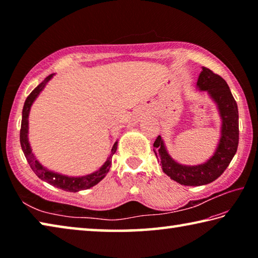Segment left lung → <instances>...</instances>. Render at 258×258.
Returning a JSON list of instances; mask_svg holds the SVG:
<instances>
[{
	"label": "left lung",
	"mask_w": 258,
	"mask_h": 258,
	"mask_svg": "<svg viewBox=\"0 0 258 258\" xmlns=\"http://www.w3.org/2000/svg\"><path fill=\"white\" fill-rule=\"evenodd\" d=\"M197 86L200 91H206L215 101L222 119L221 139L214 155L206 163L186 166L178 164L168 155L160 135L154 143V152L166 175L189 186L208 184L220 177L234 157L239 143L238 106L226 82L211 69L203 67Z\"/></svg>",
	"instance_id": "1"
}]
</instances>
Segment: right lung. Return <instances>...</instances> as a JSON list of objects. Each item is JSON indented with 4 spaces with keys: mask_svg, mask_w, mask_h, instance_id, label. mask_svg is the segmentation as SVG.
Listing matches in <instances>:
<instances>
[{
    "mask_svg": "<svg viewBox=\"0 0 258 258\" xmlns=\"http://www.w3.org/2000/svg\"><path fill=\"white\" fill-rule=\"evenodd\" d=\"M53 75L54 74H51V75L47 76L40 85H37L36 87H35V89L32 91V93L28 95L27 99H26L24 108H23V118H21V128H20L21 149H23V151H24V155L26 157V159H27V161H28L30 168L33 169V172L36 174V175L40 177L41 180L47 182L49 184L53 185L55 187H58V189L69 191V192H77L81 190L90 189V187H92L95 184H98V183L107 175V173L109 172V169H110V166H111V158H112L113 154H115L117 150V143L118 142H115V145L112 146L110 156L108 157L106 163H104L97 172L91 173V174H89V175L78 176V177L62 175V174L49 171V169L45 168L44 166L40 163V161L35 158V156L32 152V148H30V146H29V142H28V117H29L30 107H32V104L35 101V99L38 97V94H40L43 91V89H44L46 83L49 82L52 77H53Z\"/></svg>",
    "mask_w": 258,
    "mask_h": 258,
    "instance_id": "right-lung-1",
    "label": "right lung"
}]
</instances>
